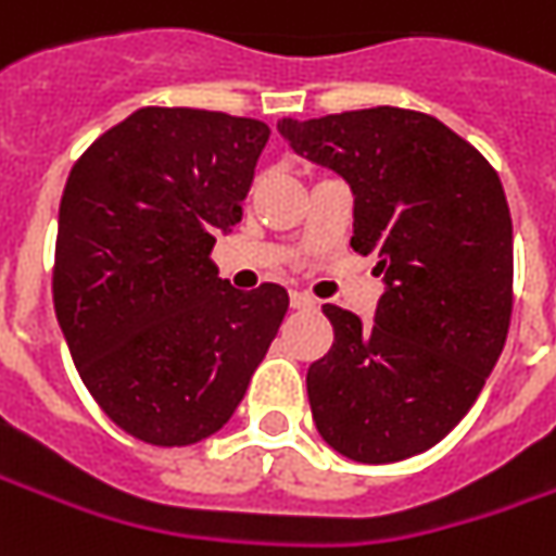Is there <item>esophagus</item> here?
Segmentation results:
<instances>
[{"label": "esophagus", "mask_w": 556, "mask_h": 556, "mask_svg": "<svg viewBox=\"0 0 556 556\" xmlns=\"http://www.w3.org/2000/svg\"><path fill=\"white\" fill-rule=\"evenodd\" d=\"M292 307L294 309H309L313 307V298L304 292H292Z\"/></svg>", "instance_id": "obj_1"}]
</instances>
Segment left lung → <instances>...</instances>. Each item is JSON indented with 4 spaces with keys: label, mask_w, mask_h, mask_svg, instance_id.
<instances>
[{
    "label": "left lung",
    "mask_w": 556,
    "mask_h": 556,
    "mask_svg": "<svg viewBox=\"0 0 556 556\" xmlns=\"http://www.w3.org/2000/svg\"><path fill=\"white\" fill-rule=\"evenodd\" d=\"M277 130L350 185V247L383 277L371 323L323 307L334 343L307 368L313 422L356 463L417 456L466 417L505 346L515 237L500 176L447 124L392 105Z\"/></svg>",
    "instance_id": "8db88e82"
}]
</instances>
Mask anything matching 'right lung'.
I'll list each match as a JSON object with an SVG mask.
<instances>
[{
    "mask_svg": "<svg viewBox=\"0 0 556 556\" xmlns=\"http://www.w3.org/2000/svg\"><path fill=\"white\" fill-rule=\"evenodd\" d=\"M267 124L206 109H139L72 167L54 309L97 405L146 444L218 432L277 338L289 294L240 292L210 262L243 218Z\"/></svg>",
    "mask_w": 556,
    "mask_h": 556,
    "instance_id": "add662e5",
    "label": "right lung"
}]
</instances>
